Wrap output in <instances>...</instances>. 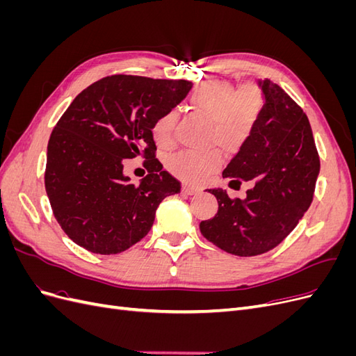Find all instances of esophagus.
Listing matches in <instances>:
<instances>
[{
  "label": "esophagus",
  "instance_id": "34e87169",
  "mask_svg": "<svg viewBox=\"0 0 356 356\" xmlns=\"http://www.w3.org/2000/svg\"><path fill=\"white\" fill-rule=\"evenodd\" d=\"M196 191H199L197 187L190 186V184H182V193H186V195H193V193Z\"/></svg>",
  "mask_w": 356,
  "mask_h": 356
}]
</instances>
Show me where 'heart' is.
I'll return each instance as SVG.
<instances>
[{
  "instance_id": "heart-1",
  "label": "heart",
  "mask_w": 356,
  "mask_h": 356,
  "mask_svg": "<svg viewBox=\"0 0 356 356\" xmlns=\"http://www.w3.org/2000/svg\"><path fill=\"white\" fill-rule=\"evenodd\" d=\"M193 111L211 123L209 144H217L227 152L239 149L254 134L258 120L264 111L266 98L260 86L246 83L234 90L225 81L202 84L191 93ZM175 111L161 113L152 126L154 143L160 148H170L175 143ZM222 156L217 149L209 152H179L169 157L168 168L187 182H200L218 170Z\"/></svg>"
}]
</instances>
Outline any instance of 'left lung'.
Instances as JSON below:
<instances>
[{"label": "left lung", "mask_w": 356, "mask_h": 356, "mask_svg": "<svg viewBox=\"0 0 356 356\" xmlns=\"http://www.w3.org/2000/svg\"><path fill=\"white\" fill-rule=\"evenodd\" d=\"M264 111L251 138L222 170L232 182L254 181L245 199L222 188L209 193L218 212L200 222V232L222 251L252 257L273 250L296 229L309 209L319 174V154L307 115L268 79L258 81Z\"/></svg>", "instance_id": "1"}]
</instances>
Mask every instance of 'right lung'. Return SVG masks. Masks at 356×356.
I'll list each match as a JSON object with an SVG mask.
<instances>
[{"label":"right lung","instance_id":"1","mask_svg":"<svg viewBox=\"0 0 356 356\" xmlns=\"http://www.w3.org/2000/svg\"><path fill=\"white\" fill-rule=\"evenodd\" d=\"M190 89L187 80L117 74L75 96L50 135L44 174L53 215L72 242L123 252L152 229L160 202L181 191L156 159L152 126ZM136 155L149 170L138 186L122 175L124 159Z\"/></svg>","mask_w":356,"mask_h":356}]
</instances>
